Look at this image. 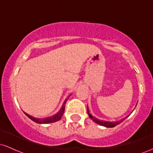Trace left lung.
Wrapping results in <instances>:
<instances>
[{
    "mask_svg": "<svg viewBox=\"0 0 153 153\" xmlns=\"http://www.w3.org/2000/svg\"><path fill=\"white\" fill-rule=\"evenodd\" d=\"M87 111H88V115H89V117H90V118L92 119V120L94 121V122H96V124H100V125H101V126H103V127H108V128L114 127L115 126H117V125H118V124H121V123H122L123 121H124V119H125L126 118L121 119V120H119V121H117V122H106V121L99 120V119L96 118V117H93V116L91 115L90 113H89V110H88V106H87Z\"/></svg>",
    "mask_w": 153,
    "mask_h": 153,
    "instance_id": "8db88e82",
    "label": "left lung"
}]
</instances>
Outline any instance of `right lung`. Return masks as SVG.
<instances>
[{"label":"right lung","mask_w":153,"mask_h":153,"mask_svg":"<svg viewBox=\"0 0 153 153\" xmlns=\"http://www.w3.org/2000/svg\"><path fill=\"white\" fill-rule=\"evenodd\" d=\"M70 96H71V95L68 96V98H69ZM68 99H66L65 101H64V103H63V104H62V108H60V110H59L57 114H55L51 116V117H46V118H43V119H40V118H35V117H32V116H30L29 114H28L25 113V112H24V114H25L27 116V117H29V119H31L32 121H34V122L38 123V124H49V123H53V122H57V121H59V119H61V117H62L63 114H64L65 107V103L67 102V101H68Z\"/></svg>","instance_id":"right-lung-1"}]
</instances>
